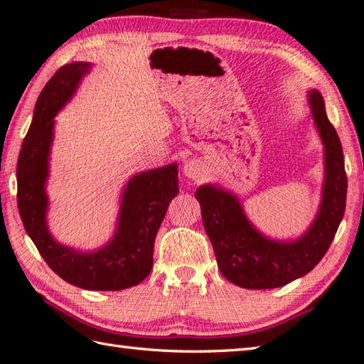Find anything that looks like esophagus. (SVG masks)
Returning <instances> with one entry per match:
<instances>
[{
  "mask_svg": "<svg viewBox=\"0 0 364 364\" xmlns=\"http://www.w3.org/2000/svg\"><path fill=\"white\" fill-rule=\"evenodd\" d=\"M202 172H203V166H202V162L198 161V159L191 158V159L184 161V166H183L184 176L192 178V180H194V178L200 176Z\"/></svg>",
  "mask_w": 364,
  "mask_h": 364,
  "instance_id": "esophagus-1",
  "label": "esophagus"
}]
</instances>
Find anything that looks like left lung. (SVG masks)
Wrapping results in <instances>:
<instances>
[{
  "instance_id": "left-lung-1",
  "label": "left lung",
  "mask_w": 364,
  "mask_h": 364,
  "mask_svg": "<svg viewBox=\"0 0 364 364\" xmlns=\"http://www.w3.org/2000/svg\"><path fill=\"white\" fill-rule=\"evenodd\" d=\"M308 104L323 145L325 176L318 211L301 237L274 240L263 235L246 216L238 197L219 184H202L196 191L218 267L238 287L276 289L308 274L328 251L344 218L347 176L343 146L317 90L308 91Z\"/></svg>"
}]
</instances>
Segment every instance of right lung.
I'll use <instances>...</instances> for the list:
<instances>
[{
  "instance_id": "1",
  "label": "right lung",
  "mask_w": 364,
  "mask_h": 364,
  "mask_svg": "<svg viewBox=\"0 0 364 364\" xmlns=\"http://www.w3.org/2000/svg\"><path fill=\"white\" fill-rule=\"evenodd\" d=\"M91 70L75 61L56 70L38 97L33 121L17 162V205L21 223L47 265L73 286L87 290H123L140 284L153 268V246L168 203L178 196L176 162L129 178L121 192L117 229L95 251L58 243L47 225L55 117Z\"/></svg>"
}]
</instances>
